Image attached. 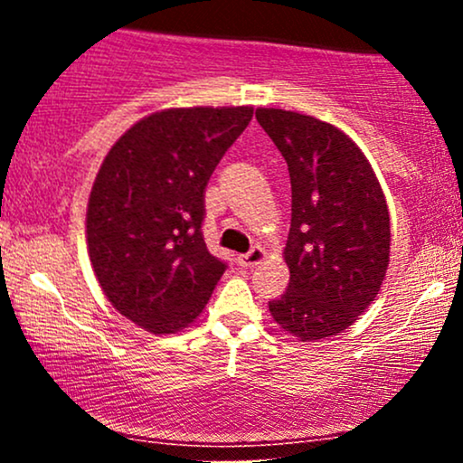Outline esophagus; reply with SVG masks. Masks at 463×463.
<instances>
[{
	"instance_id": "esophagus-1",
	"label": "esophagus",
	"mask_w": 463,
	"mask_h": 463,
	"mask_svg": "<svg viewBox=\"0 0 463 463\" xmlns=\"http://www.w3.org/2000/svg\"><path fill=\"white\" fill-rule=\"evenodd\" d=\"M265 259V250L263 248H259V246H254L252 250H250V252H246V254H239L237 257V263L241 265V268H254V265H259Z\"/></svg>"
}]
</instances>
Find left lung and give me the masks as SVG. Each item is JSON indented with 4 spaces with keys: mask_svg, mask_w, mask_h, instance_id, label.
I'll list each match as a JSON object with an SVG mask.
<instances>
[{
    "mask_svg": "<svg viewBox=\"0 0 463 463\" xmlns=\"http://www.w3.org/2000/svg\"><path fill=\"white\" fill-rule=\"evenodd\" d=\"M257 121L291 180L289 287L269 313L302 342L331 337L368 309L385 279V195L364 152L335 126L280 109H259Z\"/></svg>",
    "mask_w": 463,
    "mask_h": 463,
    "instance_id": "obj_1",
    "label": "left lung"
}]
</instances>
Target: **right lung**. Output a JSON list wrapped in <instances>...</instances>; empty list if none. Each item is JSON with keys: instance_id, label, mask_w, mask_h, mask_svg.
Returning a JSON list of instances; mask_svg holds the SVG:
<instances>
[{"instance_id": "obj_1", "label": "right lung", "mask_w": 463, "mask_h": 463, "mask_svg": "<svg viewBox=\"0 0 463 463\" xmlns=\"http://www.w3.org/2000/svg\"><path fill=\"white\" fill-rule=\"evenodd\" d=\"M250 119V106L161 110L99 167L87 209L93 272L110 305L150 333L189 326L226 272L202 235L204 191Z\"/></svg>"}]
</instances>
